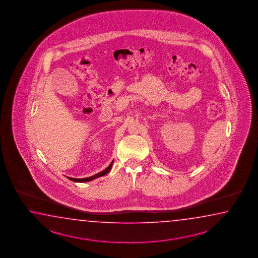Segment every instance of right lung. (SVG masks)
I'll return each instance as SVG.
<instances>
[{"instance_id": "1", "label": "right lung", "mask_w": 258, "mask_h": 258, "mask_svg": "<svg viewBox=\"0 0 258 258\" xmlns=\"http://www.w3.org/2000/svg\"><path fill=\"white\" fill-rule=\"evenodd\" d=\"M112 163H113V160L111 161V163L109 165V167L107 168V169H105L104 170H102V171H100L99 173H97V174H95L93 176H90V177H88V178H83V179H77V178H71V177H67L69 180H71L73 181H76V182H86V181H90L94 180V179H97V178H99V177H101V176H104L110 171V169H111V167H112Z\"/></svg>"}]
</instances>
